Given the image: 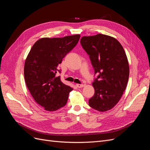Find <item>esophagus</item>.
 <instances>
[{
	"mask_svg": "<svg viewBox=\"0 0 150 150\" xmlns=\"http://www.w3.org/2000/svg\"><path fill=\"white\" fill-rule=\"evenodd\" d=\"M76 86L77 88H83V86H84V85L83 84H76Z\"/></svg>",
	"mask_w": 150,
	"mask_h": 150,
	"instance_id": "esophagus-1",
	"label": "esophagus"
}]
</instances>
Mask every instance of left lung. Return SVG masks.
I'll use <instances>...</instances> for the list:
<instances>
[{"instance_id": "obj_1", "label": "left lung", "mask_w": 150, "mask_h": 150, "mask_svg": "<svg viewBox=\"0 0 150 150\" xmlns=\"http://www.w3.org/2000/svg\"><path fill=\"white\" fill-rule=\"evenodd\" d=\"M81 44L94 69V96L89 105L98 111L111 110L118 103L129 79V64L125 50L115 38L98 34L84 36Z\"/></svg>"}]
</instances>
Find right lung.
Here are the masks:
<instances>
[{"mask_svg": "<svg viewBox=\"0 0 150 150\" xmlns=\"http://www.w3.org/2000/svg\"><path fill=\"white\" fill-rule=\"evenodd\" d=\"M79 34L40 39L32 47L24 64L27 87L35 101L49 111L64 106L73 89L61 82L57 73L66 54L78 44Z\"/></svg>", "mask_w": 150, "mask_h": 150, "instance_id": "obj_1", "label": "right lung"}]
</instances>
